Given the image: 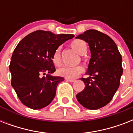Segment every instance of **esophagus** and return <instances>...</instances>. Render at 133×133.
Wrapping results in <instances>:
<instances>
[{"label":"esophagus","mask_w":133,"mask_h":133,"mask_svg":"<svg viewBox=\"0 0 133 133\" xmlns=\"http://www.w3.org/2000/svg\"><path fill=\"white\" fill-rule=\"evenodd\" d=\"M65 80L68 81H69V82H74V81H75V79H69V78H66V79H65Z\"/></svg>","instance_id":"esophagus-1"}]
</instances>
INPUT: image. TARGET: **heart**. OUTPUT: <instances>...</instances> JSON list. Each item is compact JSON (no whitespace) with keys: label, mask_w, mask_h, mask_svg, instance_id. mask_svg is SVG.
Segmentation results:
<instances>
[{"label":"heart","mask_w":133,"mask_h":133,"mask_svg":"<svg viewBox=\"0 0 133 133\" xmlns=\"http://www.w3.org/2000/svg\"><path fill=\"white\" fill-rule=\"evenodd\" d=\"M71 47L74 50L77 52L79 54H84L86 51V44L85 43L80 39H76L72 41L70 43ZM52 61L56 66H59L61 64V54L60 48H57L54 54L52 55ZM83 71V67L81 65H76V66H68L65 65L63 66L58 70V75L65 78H74L76 77L77 75H79Z\"/></svg>","instance_id":"obj_1"}]
</instances>
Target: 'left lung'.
<instances>
[{"mask_svg":"<svg viewBox=\"0 0 133 133\" xmlns=\"http://www.w3.org/2000/svg\"><path fill=\"white\" fill-rule=\"evenodd\" d=\"M87 42L91 58L86 75L81 78L85 88L77 95L83 107L97 110L111 101L120 84L123 73L122 55L110 36L95 30H88L76 37Z\"/></svg>","mask_w":133,"mask_h":133,"instance_id":"obj_1","label":"left lung"}]
</instances>
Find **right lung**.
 Returning <instances> with one entry per match:
<instances>
[{
    "mask_svg": "<svg viewBox=\"0 0 133 133\" xmlns=\"http://www.w3.org/2000/svg\"><path fill=\"white\" fill-rule=\"evenodd\" d=\"M74 36L37 30L24 37L16 47L9 65L11 84L27 107L41 109L54 99L56 87L64 78L50 75L56 71L52 55L58 46ZM45 73L48 74L43 77Z\"/></svg>",
    "mask_w": 133,
    "mask_h": 133,
    "instance_id": "right-lung-1",
    "label": "right lung"
}]
</instances>
